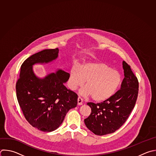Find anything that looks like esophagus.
Returning a JSON list of instances; mask_svg holds the SVG:
<instances>
[{
	"mask_svg": "<svg viewBox=\"0 0 156 156\" xmlns=\"http://www.w3.org/2000/svg\"><path fill=\"white\" fill-rule=\"evenodd\" d=\"M78 105H83V98L80 96L78 98Z\"/></svg>",
	"mask_w": 156,
	"mask_h": 156,
	"instance_id": "1",
	"label": "esophagus"
}]
</instances>
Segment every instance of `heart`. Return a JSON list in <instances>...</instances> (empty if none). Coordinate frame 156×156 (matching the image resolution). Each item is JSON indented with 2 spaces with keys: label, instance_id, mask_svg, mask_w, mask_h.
Masks as SVG:
<instances>
[{
  "label": "heart",
  "instance_id": "b5f03b06",
  "mask_svg": "<svg viewBox=\"0 0 156 156\" xmlns=\"http://www.w3.org/2000/svg\"><path fill=\"white\" fill-rule=\"evenodd\" d=\"M86 80L81 94L90 95L92 100L104 101L113 96L121 82L120 74L105 64L91 63L80 69L73 66L70 71L69 86L72 90L82 86Z\"/></svg>",
  "mask_w": 156,
  "mask_h": 156
}]
</instances>
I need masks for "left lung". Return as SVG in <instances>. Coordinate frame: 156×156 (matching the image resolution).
Returning a JSON list of instances; mask_svg holds the SVG:
<instances>
[{"label":"left lung","instance_id":"obj_1","mask_svg":"<svg viewBox=\"0 0 156 156\" xmlns=\"http://www.w3.org/2000/svg\"><path fill=\"white\" fill-rule=\"evenodd\" d=\"M124 78L121 89L101 103L88 102L90 115L84 119L86 127L97 135L115 132L127 121L133 109L138 94V81L130 66L122 62Z\"/></svg>","mask_w":156,"mask_h":156}]
</instances>
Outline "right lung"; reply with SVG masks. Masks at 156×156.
<instances>
[{
    "label": "right lung",
    "instance_id": "add662e5",
    "mask_svg": "<svg viewBox=\"0 0 156 156\" xmlns=\"http://www.w3.org/2000/svg\"><path fill=\"white\" fill-rule=\"evenodd\" d=\"M58 53V48L44 49L28 58L21 66L16 84L17 99L25 118L43 132L57 129L78 103V95L64 84L69 79V73L59 70L41 79L33 72V65L53 61Z\"/></svg>",
    "mask_w": 156,
    "mask_h": 156
}]
</instances>
